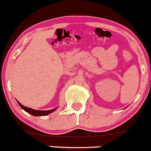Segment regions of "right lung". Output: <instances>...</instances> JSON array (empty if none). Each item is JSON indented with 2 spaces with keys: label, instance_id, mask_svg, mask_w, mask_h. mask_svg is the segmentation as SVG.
Returning a JSON list of instances; mask_svg holds the SVG:
<instances>
[{
  "label": "right lung",
  "instance_id": "obj_1",
  "mask_svg": "<svg viewBox=\"0 0 151 151\" xmlns=\"http://www.w3.org/2000/svg\"><path fill=\"white\" fill-rule=\"evenodd\" d=\"M17 102H18V104H19V106L21 107V108L23 109L24 111H25L26 112H27L28 113H29V114H31V115H34V116H45V115L50 114L51 113H53V111H55L58 109V107H56V108L51 109V110H48V111L34 110V109H32L31 108H29V107L23 106V105L20 104L18 101H17Z\"/></svg>",
  "mask_w": 151,
  "mask_h": 151
}]
</instances>
